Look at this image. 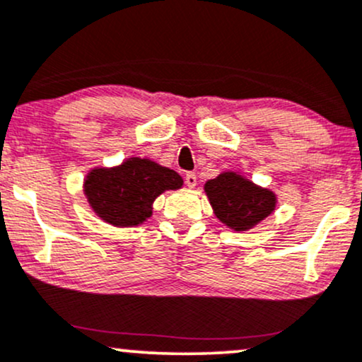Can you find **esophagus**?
<instances>
[{
	"label": "esophagus",
	"mask_w": 362,
	"mask_h": 362,
	"mask_svg": "<svg viewBox=\"0 0 362 362\" xmlns=\"http://www.w3.org/2000/svg\"><path fill=\"white\" fill-rule=\"evenodd\" d=\"M184 178H185L187 187H190V189H194V187L197 185V177H195L194 172H187Z\"/></svg>",
	"instance_id": "obj_1"
}]
</instances>
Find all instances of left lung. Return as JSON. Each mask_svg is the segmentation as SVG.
I'll return each mask as SVG.
<instances>
[{
	"instance_id": "1",
	"label": "left lung",
	"mask_w": 362,
	"mask_h": 362,
	"mask_svg": "<svg viewBox=\"0 0 362 362\" xmlns=\"http://www.w3.org/2000/svg\"><path fill=\"white\" fill-rule=\"evenodd\" d=\"M221 223L234 230H247L275 211L276 197L236 172H224L204 185Z\"/></svg>"
}]
</instances>
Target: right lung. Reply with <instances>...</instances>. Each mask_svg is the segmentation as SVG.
Wrapping results in <instances>:
<instances>
[{
  "instance_id": "right-lung-1",
  "label": "right lung",
  "mask_w": 362,
  "mask_h": 362,
  "mask_svg": "<svg viewBox=\"0 0 362 362\" xmlns=\"http://www.w3.org/2000/svg\"><path fill=\"white\" fill-rule=\"evenodd\" d=\"M182 184V177L173 170L133 156L119 167L90 170L84 192L103 221L117 228H132L151 216V204L160 194L180 189Z\"/></svg>"
}]
</instances>
